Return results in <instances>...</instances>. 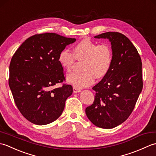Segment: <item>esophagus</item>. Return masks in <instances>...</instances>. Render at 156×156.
<instances>
[{
	"label": "esophagus",
	"instance_id": "esophagus-1",
	"mask_svg": "<svg viewBox=\"0 0 156 156\" xmlns=\"http://www.w3.org/2000/svg\"><path fill=\"white\" fill-rule=\"evenodd\" d=\"M73 92H74V93H77V92H80L81 90L79 88L74 87V88H73Z\"/></svg>",
	"mask_w": 156,
	"mask_h": 156
}]
</instances>
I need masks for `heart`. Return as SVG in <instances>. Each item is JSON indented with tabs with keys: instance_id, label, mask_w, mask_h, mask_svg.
<instances>
[{
	"instance_id": "heart-1",
	"label": "heart",
	"mask_w": 156,
	"mask_h": 156,
	"mask_svg": "<svg viewBox=\"0 0 156 156\" xmlns=\"http://www.w3.org/2000/svg\"><path fill=\"white\" fill-rule=\"evenodd\" d=\"M83 60L82 73L72 72L68 74L66 80L69 84L77 88L88 87L94 83L95 76L103 77L110 70L112 54L107 44L99 45L86 39L81 41L74 48V53L68 49L59 52L58 62L62 68L70 70L76 60Z\"/></svg>"
}]
</instances>
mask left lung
<instances>
[{
	"instance_id": "left-lung-1",
	"label": "left lung",
	"mask_w": 156,
	"mask_h": 156,
	"mask_svg": "<svg viewBox=\"0 0 156 156\" xmlns=\"http://www.w3.org/2000/svg\"><path fill=\"white\" fill-rule=\"evenodd\" d=\"M94 37L111 42L112 62L110 70L92 88L94 101L86 108V115L97 127L112 129L127 120L141 92V59L131 41L120 33L107 32Z\"/></svg>"
}]
</instances>
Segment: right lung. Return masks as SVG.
I'll list each match as a JSON object with an SVG mask.
<instances>
[{"label": "right lung", "mask_w": 156, "mask_h": 156, "mask_svg": "<svg viewBox=\"0 0 156 156\" xmlns=\"http://www.w3.org/2000/svg\"><path fill=\"white\" fill-rule=\"evenodd\" d=\"M76 40L54 33L35 35L26 39L13 55L9 87L19 111L32 123H51L64 111L72 87H53L65 80L58 62L59 52Z\"/></svg>", "instance_id": "obj_1"}]
</instances>
